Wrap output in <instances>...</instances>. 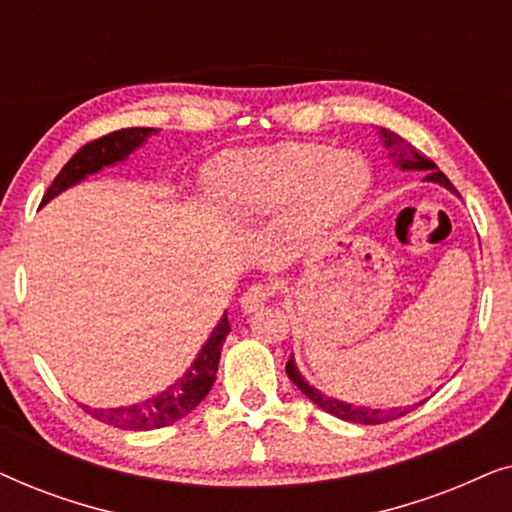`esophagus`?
<instances>
[{
    "label": "esophagus",
    "mask_w": 512,
    "mask_h": 512,
    "mask_svg": "<svg viewBox=\"0 0 512 512\" xmlns=\"http://www.w3.org/2000/svg\"><path fill=\"white\" fill-rule=\"evenodd\" d=\"M272 296V286L268 284H251L247 291L242 293L240 298V307L244 312H256L261 310V307L268 303Z\"/></svg>",
    "instance_id": "1"
}]
</instances>
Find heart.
Segmentation results:
<instances>
[{
	"instance_id": "heart-1",
	"label": "heart",
	"mask_w": 512,
	"mask_h": 512,
	"mask_svg": "<svg viewBox=\"0 0 512 512\" xmlns=\"http://www.w3.org/2000/svg\"><path fill=\"white\" fill-rule=\"evenodd\" d=\"M366 163L324 146L237 153L207 172L209 195L233 214H268L298 200L305 226L326 228L352 214L368 191Z\"/></svg>"
}]
</instances>
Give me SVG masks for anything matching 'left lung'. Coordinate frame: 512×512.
Segmentation results:
<instances>
[{
    "mask_svg": "<svg viewBox=\"0 0 512 512\" xmlns=\"http://www.w3.org/2000/svg\"><path fill=\"white\" fill-rule=\"evenodd\" d=\"M380 135L384 139V146H387V149H389V156L396 160V165H401V170H426V177H424L426 181H433V184H440V186L450 188L452 193H457V191H454L452 181L447 179L445 174L438 170L436 163L426 158L424 153H419L415 146L408 144L403 137H398L396 132H391L387 128H382ZM286 375H289V380L296 384V387L303 391V394L310 398L314 405H319V408L326 410L328 415L345 419V422H354V424H384V422H391V419H398V417L408 415V412H412L419 405V403H415V405H405V408L373 410V408H363V405H352V403L338 401V398H328V396L321 394L319 389H314L312 384L305 382V377L298 373L296 361H293V354H291L289 363H286Z\"/></svg>",
    "mask_w": 512,
    "mask_h": 512,
    "instance_id": "1",
    "label": "left lung"
}]
</instances>
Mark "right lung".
I'll list each match as a JSON object with an SVG mask.
<instances>
[{
  "label": "right lung",
  "mask_w": 512,
  "mask_h": 512,
  "mask_svg": "<svg viewBox=\"0 0 512 512\" xmlns=\"http://www.w3.org/2000/svg\"><path fill=\"white\" fill-rule=\"evenodd\" d=\"M153 128H125L109 132L100 139H93L86 146H81L79 151L69 158V163L62 167L58 177L53 179V184L48 186V191L41 200V205H46L48 200H53L55 195L65 191V188L79 184L81 179H86L88 174L100 172L102 167L121 163L130 156L137 146L146 142V137L153 135ZM230 333L228 317L223 314L219 326L214 328V333L209 335V340L202 347L198 359L193 361V366L186 370V375L170 384L160 394L146 398L142 403L125 405V408H88L81 405L90 417H95L97 422H104L116 429L125 431H151L160 429V426L174 424L177 419L186 417L188 412L198 408V403L209 394L212 384L216 380V370H219L221 359V347L226 342V335Z\"/></svg>",
  "instance_id": "add662e5"
}]
</instances>
